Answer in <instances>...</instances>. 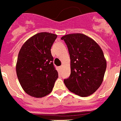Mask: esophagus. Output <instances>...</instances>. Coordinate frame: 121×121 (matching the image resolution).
Segmentation results:
<instances>
[{
    "instance_id": "obj_1",
    "label": "esophagus",
    "mask_w": 121,
    "mask_h": 121,
    "mask_svg": "<svg viewBox=\"0 0 121 121\" xmlns=\"http://www.w3.org/2000/svg\"><path fill=\"white\" fill-rule=\"evenodd\" d=\"M62 67H63V66H60V67H59V68H60V69H61Z\"/></svg>"
}]
</instances>
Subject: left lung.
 <instances>
[{"label":"left lung","instance_id":"left-lung-1","mask_svg":"<svg viewBox=\"0 0 121 121\" xmlns=\"http://www.w3.org/2000/svg\"><path fill=\"white\" fill-rule=\"evenodd\" d=\"M70 58V75L64 79L72 93L85 97L98 90L104 79L107 62L104 53L95 41L80 33L65 35Z\"/></svg>","mask_w":121,"mask_h":121}]
</instances>
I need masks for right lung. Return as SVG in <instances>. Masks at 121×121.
Segmentation results:
<instances>
[{
    "label": "right lung",
    "mask_w": 121,
    "mask_h": 121,
    "mask_svg": "<svg viewBox=\"0 0 121 121\" xmlns=\"http://www.w3.org/2000/svg\"><path fill=\"white\" fill-rule=\"evenodd\" d=\"M56 37L54 34L40 32L29 38L19 51L17 78L24 91L31 96L42 98L49 94L58 78L51 52Z\"/></svg>",
    "instance_id": "1"
}]
</instances>
